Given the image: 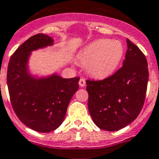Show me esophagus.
Listing matches in <instances>:
<instances>
[{
	"label": "esophagus",
	"mask_w": 159,
	"mask_h": 159,
	"mask_svg": "<svg viewBox=\"0 0 159 159\" xmlns=\"http://www.w3.org/2000/svg\"><path fill=\"white\" fill-rule=\"evenodd\" d=\"M85 85H86L85 79L81 78V79L79 80V86L80 87H82V88H83V87H85Z\"/></svg>",
	"instance_id": "34e87169"
}]
</instances>
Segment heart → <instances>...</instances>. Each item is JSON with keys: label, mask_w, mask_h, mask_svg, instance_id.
I'll use <instances>...</instances> for the list:
<instances>
[{"label": "heart", "mask_w": 159, "mask_h": 159, "mask_svg": "<svg viewBox=\"0 0 159 159\" xmlns=\"http://www.w3.org/2000/svg\"><path fill=\"white\" fill-rule=\"evenodd\" d=\"M124 47L118 40L98 39L81 50L78 60L95 78H105L112 75L120 63Z\"/></svg>", "instance_id": "b5f03b06"}]
</instances>
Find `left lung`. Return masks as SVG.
Instances as JSON below:
<instances>
[{"label":"left lung","instance_id":"8db88e82","mask_svg":"<svg viewBox=\"0 0 159 159\" xmlns=\"http://www.w3.org/2000/svg\"><path fill=\"white\" fill-rule=\"evenodd\" d=\"M123 66L102 81L87 80L89 110L102 130H119L135 120L145 101L148 82V61L136 44L126 39Z\"/></svg>","mask_w":159,"mask_h":159}]
</instances>
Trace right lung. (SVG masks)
<instances>
[{
	"label": "right lung",
	"mask_w": 159,
	"mask_h": 159,
	"mask_svg": "<svg viewBox=\"0 0 159 159\" xmlns=\"http://www.w3.org/2000/svg\"><path fill=\"white\" fill-rule=\"evenodd\" d=\"M53 44L49 35L32 36L11 56L7 67L8 91L16 115L28 127L43 133L62 124L68 104L79 88L80 77L63 78L57 73L38 77L30 73L32 51Z\"/></svg>",
	"instance_id": "add662e5"
}]
</instances>
